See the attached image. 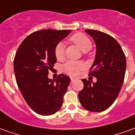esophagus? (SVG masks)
Returning a JSON list of instances; mask_svg holds the SVG:
<instances>
[{
  "label": "esophagus",
  "instance_id": "1",
  "mask_svg": "<svg viewBox=\"0 0 135 135\" xmlns=\"http://www.w3.org/2000/svg\"><path fill=\"white\" fill-rule=\"evenodd\" d=\"M70 80H71V82L73 83V81H75V78H70Z\"/></svg>",
  "mask_w": 135,
  "mask_h": 135
}]
</instances>
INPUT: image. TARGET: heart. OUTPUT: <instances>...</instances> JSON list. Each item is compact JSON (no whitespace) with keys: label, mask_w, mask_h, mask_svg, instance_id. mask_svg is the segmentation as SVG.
Returning <instances> with one entry per match:
<instances>
[{"label":"heart","mask_w":135,"mask_h":135,"mask_svg":"<svg viewBox=\"0 0 135 135\" xmlns=\"http://www.w3.org/2000/svg\"><path fill=\"white\" fill-rule=\"evenodd\" d=\"M70 41L76 45L83 52H87L92 47V42L85 34L77 33L70 37ZM54 53L57 60H62L65 57V45L62 42H58L55 47ZM84 68V65L77 61H68L62 67V71L70 75H77L80 71Z\"/></svg>","instance_id":"1"}]
</instances>
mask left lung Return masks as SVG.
Segmentation results:
<instances>
[{"label":"left lung","mask_w":135,"mask_h":135,"mask_svg":"<svg viewBox=\"0 0 135 135\" xmlns=\"http://www.w3.org/2000/svg\"><path fill=\"white\" fill-rule=\"evenodd\" d=\"M85 31L92 36L96 45V58L88 75L96 77L97 81L92 84L82 79L84 87L78 93L79 101L86 110L104 112L113 104L122 88L126 57L119 42L112 36L92 29Z\"/></svg>","instance_id":"obj_1"}]
</instances>
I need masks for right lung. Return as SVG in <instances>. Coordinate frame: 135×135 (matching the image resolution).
Instances as JSON below:
<instances>
[{
	"label": "right lung",
	"instance_id": "obj_1",
	"mask_svg": "<svg viewBox=\"0 0 135 135\" xmlns=\"http://www.w3.org/2000/svg\"><path fill=\"white\" fill-rule=\"evenodd\" d=\"M71 30L43 29L29 34L16 53L13 68L18 87L29 107L38 114L49 116L60 110L70 83L68 76L48 78L49 70L57 62L55 45Z\"/></svg>",
	"mask_w": 135,
	"mask_h": 135
}]
</instances>
